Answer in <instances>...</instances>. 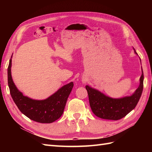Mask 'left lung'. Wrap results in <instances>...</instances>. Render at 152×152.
<instances>
[{
  "instance_id": "1",
  "label": "left lung",
  "mask_w": 152,
  "mask_h": 152,
  "mask_svg": "<svg viewBox=\"0 0 152 152\" xmlns=\"http://www.w3.org/2000/svg\"><path fill=\"white\" fill-rule=\"evenodd\" d=\"M134 50L137 54L134 49ZM143 82L144 74L142 69L140 85L136 91L131 96L119 99L109 97L98 90L86 86L90 107L93 114L100 118L110 120H118L125 117L136 107L139 101L143 90Z\"/></svg>"
}]
</instances>
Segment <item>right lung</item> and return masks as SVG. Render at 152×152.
Masks as SVG:
<instances>
[{
    "mask_svg": "<svg viewBox=\"0 0 152 152\" xmlns=\"http://www.w3.org/2000/svg\"><path fill=\"white\" fill-rule=\"evenodd\" d=\"M12 57L8 67V83L15 104L22 114L34 121L50 124L62 115L66 102L74 86L73 82L63 86L44 100H34L24 96L16 88L12 78Z\"/></svg>",
    "mask_w": 152,
    "mask_h": 152,
    "instance_id": "1",
    "label": "right lung"
}]
</instances>
